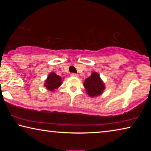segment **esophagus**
<instances>
[{
    "mask_svg": "<svg viewBox=\"0 0 151 151\" xmlns=\"http://www.w3.org/2000/svg\"><path fill=\"white\" fill-rule=\"evenodd\" d=\"M70 75V76H72V77H78V76L77 74H75V73H71Z\"/></svg>",
    "mask_w": 151,
    "mask_h": 151,
    "instance_id": "1",
    "label": "esophagus"
}]
</instances>
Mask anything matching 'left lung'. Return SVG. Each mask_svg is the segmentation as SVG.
<instances>
[{
  "instance_id": "8db88e82",
  "label": "left lung",
  "mask_w": 151,
  "mask_h": 151,
  "mask_svg": "<svg viewBox=\"0 0 151 151\" xmlns=\"http://www.w3.org/2000/svg\"><path fill=\"white\" fill-rule=\"evenodd\" d=\"M83 86L85 88L86 93L92 98L101 95L105 89L104 82L96 72H93L89 77L85 79Z\"/></svg>"
}]
</instances>
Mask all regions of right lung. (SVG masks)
Masks as SVG:
<instances>
[{
  "mask_svg": "<svg viewBox=\"0 0 151 151\" xmlns=\"http://www.w3.org/2000/svg\"><path fill=\"white\" fill-rule=\"evenodd\" d=\"M62 83V77L57 75L54 72H51L45 81L44 86L48 91L54 92L56 89L61 86Z\"/></svg>",
  "mask_w": 151,
  "mask_h": 151,
  "instance_id": "1",
  "label": "right lung"
}]
</instances>
